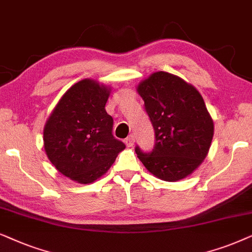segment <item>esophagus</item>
Returning <instances> with one entry per match:
<instances>
[{"instance_id": "esophagus-1", "label": "esophagus", "mask_w": 252, "mask_h": 252, "mask_svg": "<svg viewBox=\"0 0 252 252\" xmlns=\"http://www.w3.org/2000/svg\"><path fill=\"white\" fill-rule=\"evenodd\" d=\"M126 144V146H133V144H135V136L133 135H130L129 137H126V140H124Z\"/></svg>"}]
</instances>
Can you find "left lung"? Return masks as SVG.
I'll return each mask as SVG.
<instances>
[{"mask_svg": "<svg viewBox=\"0 0 252 252\" xmlns=\"http://www.w3.org/2000/svg\"><path fill=\"white\" fill-rule=\"evenodd\" d=\"M156 135L149 153L136 146L138 159L150 173L167 182L189 176L209 153L214 124L203 96L191 84L158 71L137 87Z\"/></svg>", "mask_w": 252, "mask_h": 252, "instance_id": "left-lung-1", "label": "left lung"}]
</instances>
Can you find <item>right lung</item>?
<instances>
[{"label": "right lung", "mask_w": 252, "mask_h": 252, "mask_svg": "<svg viewBox=\"0 0 252 252\" xmlns=\"http://www.w3.org/2000/svg\"><path fill=\"white\" fill-rule=\"evenodd\" d=\"M110 89L83 79L66 91L43 128V146L55 168L76 182H94L126 145L113 136L105 109Z\"/></svg>", "instance_id": "obj_1"}]
</instances>
